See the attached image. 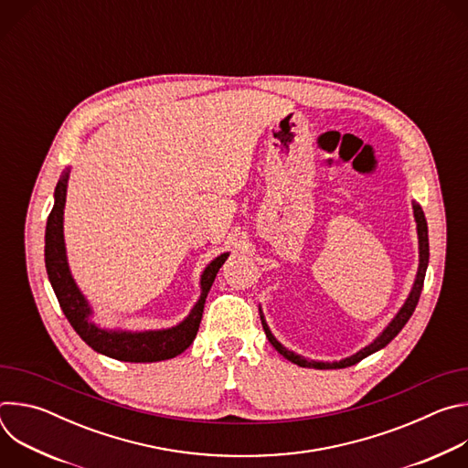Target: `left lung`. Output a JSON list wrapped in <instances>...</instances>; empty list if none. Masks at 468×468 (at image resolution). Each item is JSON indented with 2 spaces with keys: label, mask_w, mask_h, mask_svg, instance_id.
<instances>
[{
  "label": "left lung",
  "mask_w": 468,
  "mask_h": 468,
  "mask_svg": "<svg viewBox=\"0 0 468 468\" xmlns=\"http://www.w3.org/2000/svg\"><path fill=\"white\" fill-rule=\"evenodd\" d=\"M413 211H415V220H417L419 250H420V262H419L417 280H415V285H413L411 294H410V298L406 300L404 307L398 311V314H396V316L392 318V322L383 329L381 335H379L374 343H370L368 346H365L363 350H359L357 354H354V356H350V357H346V359H343V361H337V363L307 361L305 357L296 356L294 352L287 350L285 346H282V345L276 341V337L271 333V329H269V325H266L264 316H262V313H261V322H262V329H264V333H266V337H269L271 345H272L285 359H289L291 363H294V365H298V367H305V368H320V370H325V368H346V367H352V365L363 361V359L368 357L370 354H374V352L385 348V346L398 335V333L402 331V327L408 324V320L411 318V314H413V311H415V307H417V303H419V298H420V292H422V287H424L428 261H430V240H428V224H426V217H424L422 207H420L417 202H413Z\"/></svg>",
  "instance_id": "8db88e82"
}]
</instances>
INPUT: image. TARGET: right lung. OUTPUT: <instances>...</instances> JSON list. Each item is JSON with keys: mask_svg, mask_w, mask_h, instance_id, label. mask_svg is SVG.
I'll use <instances>...</instances> for the list:
<instances>
[{"mask_svg": "<svg viewBox=\"0 0 468 468\" xmlns=\"http://www.w3.org/2000/svg\"><path fill=\"white\" fill-rule=\"evenodd\" d=\"M66 183H69V170L62 174L55 186V204L48 217L46 224V271L49 283L55 291L58 305L69 318L78 335L96 352L129 363H155L165 361L179 356L185 352L192 341L196 339V333L202 322L206 298L215 283V278L220 271V266L228 259L229 253L218 255L202 274V296L197 303L192 307L190 314L176 327L159 329V331H109L101 329L90 322L92 309L89 307L85 296L78 289L70 269L69 261H66L64 250V235H62V213L66 202Z\"/></svg>", "mask_w": 468, "mask_h": 468, "instance_id": "right-lung-1", "label": "right lung"}]
</instances>
